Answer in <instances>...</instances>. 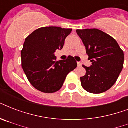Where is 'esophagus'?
<instances>
[{
	"label": "esophagus",
	"instance_id": "esophagus-1",
	"mask_svg": "<svg viewBox=\"0 0 128 128\" xmlns=\"http://www.w3.org/2000/svg\"><path fill=\"white\" fill-rule=\"evenodd\" d=\"M78 67H80V66H82V63H80V62H78Z\"/></svg>",
	"mask_w": 128,
	"mask_h": 128
}]
</instances>
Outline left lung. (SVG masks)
<instances>
[{"mask_svg":"<svg viewBox=\"0 0 128 128\" xmlns=\"http://www.w3.org/2000/svg\"><path fill=\"white\" fill-rule=\"evenodd\" d=\"M92 65L80 77L82 88L92 94L107 91L115 84L123 69L124 54L115 39L98 29L77 30Z\"/></svg>","mask_w":128,"mask_h":128,"instance_id":"1","label":"left lung"}]
</instances>
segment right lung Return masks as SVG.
I'll return each instance as SVG.
<instances>
[{
	"instance_id": "obj_1",
	"label": "right lung",
	"mask_w": 128,
	"mask_h": 128,
	"mask_svg": "<svg viewBox=\"0 0 128 128\" xmlns=\"http://www.w3.org/2000/svg\"><path fill=\"white\" fill-rule=\"evenodd\" d=\"M72 29L42 27L25 39L21 51L22 67L34 87L44 93H54L63 86L66 76L77 67L71 56L56 60L54 52L63 48L65 39Z\"/></svg>"
}]
</instances>
